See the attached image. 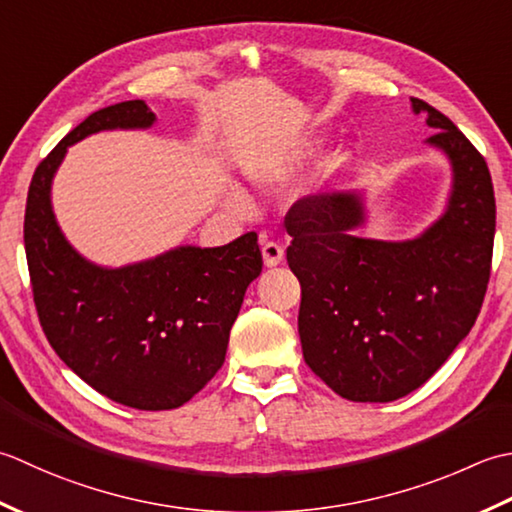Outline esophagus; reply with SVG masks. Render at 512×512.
Segmentation results:
<instances>
[{"label":"esophagus","mask_w":512,"mask_h":512,"mask_svg":"<svg viewBox=\"0 0 512 512\" xmlns=\"http://www.w3.org/2000/svg\"><path fill=\"white\" fill-rule=\"evenodd\" d=\"M285 256V247L278 241H263V260L267 267L280 265V260Z\"/></svg>","instance_id":"1"}]
</instances>
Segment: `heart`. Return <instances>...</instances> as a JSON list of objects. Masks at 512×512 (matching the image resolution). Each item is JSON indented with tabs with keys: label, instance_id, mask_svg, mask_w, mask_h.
<instances>
[{
	"label": "heart",
	"instance_id": "heart-1",
	"mask_svg": "<svg viewBox=\"0 0 512 512\" xmlns=\"http://www.w3.org/2000/svg\"><path fill=\"white\" fill-rule=\"evenodd\" d=\"M311 150V148H309ZM298 156H305L307 154V150H298L296 152ZM229 201H232V205H236V207H243L245 205V198L241 196V194H238V192H232V194H229Z\"/></svg>",
	"mask_w": 512,
	"mask_h": 512
}]
</instances>
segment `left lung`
<instances>
[{"mask_svg":"<svg viewBox=\"0 0 512 512\" xmlns=\"http://www.w3.org/2000/svg\"><path fill=\"white\" fill-rule=\"evenodd\" d=\"M411 103L453 165L440 221L404 243L353 236L364 221L356 194L305 196L285 216L302 356L351 402H391L429 380L475 325L490 278L495 192L484 156L440 110Z\"/></svg>","mask_w":512,"mask_h":512,"instance_id":"8db88e82","label":"left lung"}]
</instances>
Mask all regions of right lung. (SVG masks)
<instances>
[{
    "instance_id": "obj_1",
    "label": "right lung",
    "mask_w": 512,
    "mask_h": 512,
    "mask_svg": "<svg viewBox=\"0 0 512 512\" xmlns=\"http://www.w3.org/2000/svg\"><path fill=\"white\" fill-rule=\"evenodd\" d=\"M152 123L154 112L134 99L92 112L70 130L30 181L24 245L37 316L57 356L114 402L168 411L223 367L245 289L263 269L258 234L103 269L68 245L50 207L52 176L68 145L99 130Z\"/></svg>"
}]
</instances>
